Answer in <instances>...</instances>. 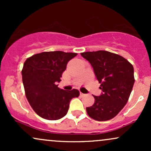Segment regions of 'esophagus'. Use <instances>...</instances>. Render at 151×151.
Wrapping results in <instances>:
<instances>
[{
    "label": "esophagus",
    "mask_w": 151,
    "mask_h": 151,
    "mask_svg": "<svg viewBox=\"0 0 151 151\" xmlns=\"http://www.w3.org/2000/svg\"><path fill=\"white\" fill-rule=\"evenodd\" d=\"M80 96H85L86 94H85V93H83L80 92Z\"/></svg>",
    "instance_id": "esophagus-1"
}]
</instances>
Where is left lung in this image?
Wrapping results in <instances>:
<instances>
[{
	"label": "left lung",
	"mask_w": 151,
	"mask_h": 151,
	"mask_svg": "<svg viewBox=\"0 0 151 151\" xmlns=\"http://www.w3.org/2000/svg\"><path fill=\"white\" fill-rule=\"evenodd\" d=\"M81 55L91 64L103 91L100 96H93L94 104L86 107V112L96 121L110 120L129 100L135 81L133 65L122 56L104 50Z\"/></svg>",
	"instance_id": "obj_1"
}]
</instances>
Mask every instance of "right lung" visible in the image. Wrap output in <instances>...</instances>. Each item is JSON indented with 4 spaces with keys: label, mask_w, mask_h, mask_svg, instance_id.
<instances>
[{
    "label": "right lung",
    "mask_w": 151,
    "mask_h": 151,
    "mask_svg": "<svg viewBox=\"0 0 151 151\" xmlns=\"http://www.w3.org/2000/svg\"><path fill=\"white\" fill-rule=\"evenodd\" d=\"M77 53L62 51L35 54L25 60L22 78L25 96L34 111L47 120H58L68 111L72 99L78 97L77 89H60L67 62Z\"/></svg>",
    "instance_id": "add662e5"
}]
</instances>
